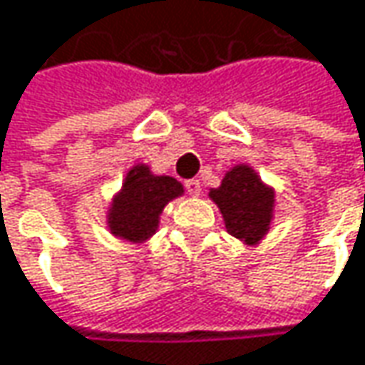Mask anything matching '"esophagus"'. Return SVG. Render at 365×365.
<instances>
[{
	"label": "esophagus",
	"instance_id": "esophagus-1",
	"mask_svg": "<svg viewBox=\"0 0 365 365\" xmlns=\"http://www.w3.org/2000/svg\"><path fill=\"white\" fill-rule=\"evenodd\" d=\"M185 189H187V193H189V195L197 197L199 193H201V182H199L197 178H191V180H187V182H185Z\"/></svg>",
	"mask_w": 365,
	"mask_h": 365
}]
</instances>
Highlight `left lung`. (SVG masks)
Returning a JSON list of instances; mask_svg holds the SVG:
<instances>
[{
    "mask_svg": "<svg viewBox=\"0 0 365 365\" xmlns=\"http://www.w3.org/2000/svg\"><path fill=\"white\" fill-rule=\"evenodd\" d=\"M210 197L220 207L226 230L245 241L257 245L268 232L274 210V191L262 182L255 170L249 166H235L226 172L218 189H212Z\"/></svg>",
    "mask_w": 365,
    "mask_h": 365,
    "instance_id": "1",
    "label": "left lung"
}]
</instances>
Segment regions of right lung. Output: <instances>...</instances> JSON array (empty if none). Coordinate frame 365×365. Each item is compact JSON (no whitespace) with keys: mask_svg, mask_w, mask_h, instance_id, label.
Masks as SVG:
<instances>
[{"mask_svg":"<svg viewBox=\"0 0 365 365\" xmlns=\"http://www.w3.org/2000/svg\"><path fill=\"white\" fill-rule=\"evenodd\" d=\"M182 195V185L172 176H155L145 164L128 170L122 191L114 197L108 226L114 237L141 243L160 224V214L174 197Z\"/></svg>","mask_w":365,"mask_h":365,"instance_id":"1","label":"right lung"}]
</instances>
